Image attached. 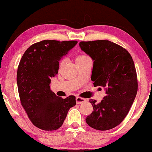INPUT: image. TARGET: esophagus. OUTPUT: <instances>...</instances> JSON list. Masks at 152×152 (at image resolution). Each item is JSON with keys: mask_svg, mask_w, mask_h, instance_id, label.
Returning a JSON list of instances; mask_svg holds the SVG:
<instances>
[{"mask_svg": "<svg viewBox=\"0 0 152 152\" xmlns=\"http://www.w3.org/2000/svg\"><path fill=\"white\" fill-rule=\"evenodd\" d=\"M86 101V99L84 98H82V97H76V102H77V104H80L84 103Z\"/></svg>", "mask_w": 152, "mask_h": 152, "instance_id": "1", "label": "esophagus"}]
</instances>
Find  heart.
<instances>
[{
	"instance_id": "b5f03b06",
	"label": "heart",
	"mask_w": 152,
	"mask_h": 152,
	"mask_svg": "<svg viewBox=\"0 0 152 152\" xmlns=\"http://www.w3.org/2000/svg\"><path fill=\"white\" fill-rule=\"evenodd\" d=\"M88 57L86 55H79L77 56V57H76V59L75 61L76 62H78V61H83V60H85L86 59H88ZM64 64V60H62V61H61V64H60V66H63Z\"/></svg>"
}]
</instances>
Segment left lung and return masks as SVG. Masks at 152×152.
<instances>
[{"label": "left lung", "instance_id": "obj_1", "mask_svg": "<svg viewBox=\"0 0 152 152\" xmlns=\"http://www.w3.org/2000/svg\"><path fill=\"white\" fill-rule=\"evenodd\" d=\"M80 47L93 61V85L106 91L99 103L89 100L93 110L86 122L96 130L111 129L124 119L136 96L138 81L134 61L126 49L110 41H82Z\"/></svg>", "mask_w": 152, "mask_h": 152}]
</instances>
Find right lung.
<instances>
[{
  "label": "right lung",
  "mask_w": 152,
  "mask_h": 152,
  "mask_svg": "<svg viewBox=\"0 0 152 152\" xmlns=\"http://www.w3.org/2000/svg\"><path fill=\"white\" fill-rule=\"evenodd\" d=\"M77 41L44 40L26 50L17 70V86L20 102L32 124L45 131L61 127L75 97L65 99L50 90V79L57 74L59 61Z\"/></svg>",
  "instance_id": "1"
}]
</instances>
